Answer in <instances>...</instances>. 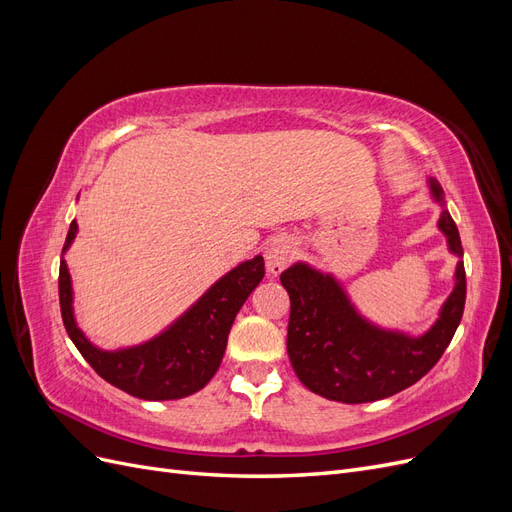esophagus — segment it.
<instances>
[{
  "mask_svg": "<svg viewBox=\"0 0 512 512\" xmlns=\"http://www.w3.org/2000/svg\"><path fill=\"white\" fill-rule=\"evenodd\" d=\"M297 256V241L288 235H277L273 237L267 247H265V262H267V271L277 275L282 273L292 258Z\"/></svg>",
  "mask_w": 512,
  "mask_h": 512,
  "instance_id": "1",
  "label": "esophagus"
}]
</instances>
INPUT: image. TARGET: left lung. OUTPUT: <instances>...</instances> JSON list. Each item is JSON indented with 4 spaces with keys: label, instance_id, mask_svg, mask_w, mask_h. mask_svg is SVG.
Returning <instances> with one entry per match:
<instances>
[{
    "label": "left lung",
    "instance_id": "obj_1",
    "mask_svg": "<svg viewBox=\"0 0 512 512\" xmlns=\"http://www.w3.org/2000/svg\"><path fill=\"white\" fill-rule=\"evenodd\" d=\"M427 190L440 207L438 230L457 265L453 290L425 333L380 327L356 307L335 273L309 262L297 260L280 275L290 297L288 356L312 393L342 404L391 397L421 380L451 344L466 305L463 247L438 179L427 177Z\"/></svg>",
    "mask_w": 512,
    "mask_h": 512
}]
</instances>
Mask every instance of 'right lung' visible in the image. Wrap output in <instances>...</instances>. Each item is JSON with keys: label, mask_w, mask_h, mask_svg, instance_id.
I'll use <instances>...</instances> for the list:
<instances>
[{"label": "right lung", "mask_w": 512, "mask_h": 512, "mask_svg": "<svg viewBox=\"0 0 512 512\" xmlns=\"http://www.w3.org/2000/svg\"><path fill=\"white\" fill-rule=\"evenodd\" d=\"M79 224L72 220L61 250L59 303L72 344L108 384L145 401L194 395L215 376L228 333L241 305L265 277V260L254 256L215 280L181 316L141 344L104 350L83 333L74 314V286L66 262Z\"/></svg>", "instance_id": "right-lung-1"}]
</instances>
